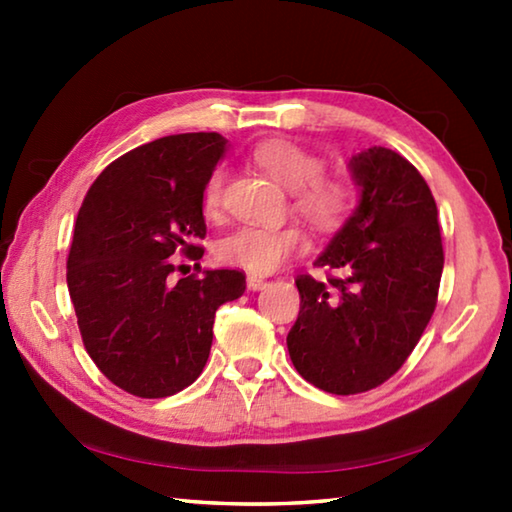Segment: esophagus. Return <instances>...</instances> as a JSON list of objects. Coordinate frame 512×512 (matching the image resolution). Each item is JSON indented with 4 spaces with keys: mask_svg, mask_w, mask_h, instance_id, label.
Returning a JSON list of instances; mask_svg holds the SVG:
<instances>
[{
    "mask_svg": "<svg viewBox=\"0 0 512 512\" xmlns=\"http://www.w3.org/2000/svg\"><path fill=\"white\" fill-rule=\"evenodd\" d=\"M248 289H253V291H259V289H264L266 287V280L264 277H259V275H248Z\"/></svg>",
    "mask_w": 512,
    "mask_h": 512,
    "instance_id": "1",
    "label": "esophagus"
}]
</instances>
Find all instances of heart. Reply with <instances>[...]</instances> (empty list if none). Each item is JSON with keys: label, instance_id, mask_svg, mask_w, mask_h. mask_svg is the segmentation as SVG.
I'll list each match as a JSON object with an SVG mask.
<instances>
[{"label": "heart", "instance_id": "obj_1", "mask_svg": "<svg viewBox=\"0 0 512 512\" xmlns=\"http://www.w3.org/2000/svg\"><path fill=\"white\" fill-rule=\"evenodd\" d=\"M259 169L289 189L291 207L320 232H334L348 221L352 187L343 176L323 171V160L291 140H264L250 151ZM225 173L216 167L205 180L203 212L219 216L223 205ZM307 248V235L298 223L241 225L216 241L214 255L221 264L250 273H273Z\"/></svg>", "mask_w": 512, "mask_h": 512}]
</instances>
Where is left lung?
Here are the masks:
<instances>
[{
  "label": "left lung",
  "instance_id": "obj_1",
  "mask_svg": "<svg viewBox=\"0 0 512 512\" xmlns=\"http://www.w3.org/2000/svg\"><path fill=\"white\" fill-rule=\"evenodd\" d=\"M361 203L323 255L325 277L300 275L287 336L293 366L320 391L357 395L409 359L438 302L445 253L427 180L384 146L354 155Z\"/></svg>",
  "mask_w": 512,
  "mask_h": 512
}]
</instances>
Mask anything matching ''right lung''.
Wrapping results in <instances>:
<instances>
[{
	"label": "right lung",
	"instance_id": "right-lung-1",
	"mask_svg": "<svg viewBox=\"0 0 512 512\" xmlns=\"http://www.w3.org/2000/svg\"><path fill=\"white\" fill-rule=\"evenodd\" d=\"M223 151L219 133L137 146L99 173L76 216L67 289L81 339L103 375L135 397L158 400L194 384L216 309L246 291V275L230 268L198 264L201 276L171 280L173 255L203 257V187Z\"/></svg>",
	"mask_w": 512,
	"mask_h": 512
}]
</instances>
